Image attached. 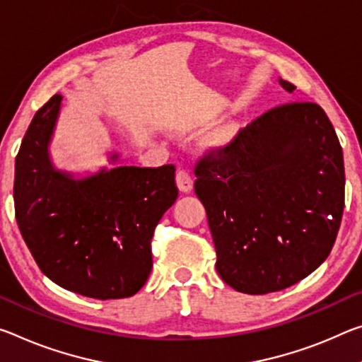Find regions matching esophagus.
<instances>
[{
    "instance_id": "1",
    "label": "esophagus",
    "mask_w": 362,
    "mask_h": 362,
    "mask_svg": "<svg viewBox=\"0 0 362 362\" xmlns=\"http://www.w3.org/2000/svg\"><path fill=\"white\" fill-rule=\"evenodd\" d=\"M175 180H177V187H179L180 192L188 193L193 188V175L190 174V170L185 168H179V170H177V175H175Z\"/></svg>"
}]
</instances>
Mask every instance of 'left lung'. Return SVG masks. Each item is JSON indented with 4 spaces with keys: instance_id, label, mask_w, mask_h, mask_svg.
Returning <instances> with one entry per match:
<instances>
[{
    "instance_id": "8db88e82",
    "label": "left lung",
    "mask_w": 362,
    "mask_h": 362,
    "mask_svg": "<svg viewBox=\"0 0 362 362\" xmlns=\"http://www.w3.org/2000/svg\"><path fill=\"white\" fill-rule=\"evenodd\" d=\"M293 91V83L280 80ZM223 282L266 295L300 282L334 248L345 208V165L324 109H269L194 163Z\"/></svg>"
}]
</instances>
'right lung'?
Here are the masks:
<instances>
[{
	"instance_id": "right-lung-1",
	"label": "right lung",
	"mask_w": 362,
	"mask_h": 362,
	"mask_svg": "<svg viewBox=\"0 0 362 362\" xmlns=\"http://www.w3.org/2000/svg\"><path fill=\"white\" fill-rule=\"evenodd\" d=\"M61 100L38 109L16 156L17 226L40 271L62 288L96 300L132 296L151 272L154 228L179 197L175 165H120L83 180L56 172L48 143Z\"/></svg>"
}]
</instances>
